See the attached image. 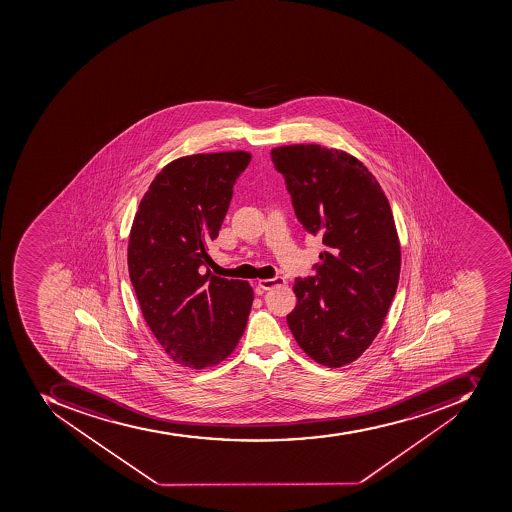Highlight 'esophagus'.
Wrapping results in <instances>:
<instances>
[{"label": "esophagus", "instance_id": "1", "mask_svg": "<svg viewBox=\"0 0 512 512\" xmlns=\"http://www.w3.org/2000/svg\"><path fill=\"white\" fill-rule=\"evenodd\" d=\"M278 285H285V278H262V280H259L258 282V286L261 288V290H270V288H274V286Z\"/></svg>", "mask_w": 512, "mask_h": 512}]
</instances>
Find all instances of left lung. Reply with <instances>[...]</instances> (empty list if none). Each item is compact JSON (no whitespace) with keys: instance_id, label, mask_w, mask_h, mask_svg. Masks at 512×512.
I'll use <instances>...</instances> for the list:
<instances>
[{"instance_id":"1","label":"left lung","mask_w":512,"mask_h":512,"mask_svg":"<svg viewBox=\"0 0 512 512\" xmlns=\"http://www.w3.org/2000/svg\"><path fill=\"white\" fill-rule=\"evenodd\" d=\"M270 155L296 218L325 245L314 277L296 278L298 304L286 322L310 359L349 365L378 336L399 285L391 205L367 166L343 150L293 144Z\"/></svg>"}]
</instances>
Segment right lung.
I'll return each mask as SVG.
<instances>
[{
  "label": "right lung",
  "instance_id": "right-lung-1",
  "mask_svg": "<svg viewBox=\"0 0 512 512\" xmlns=\"http://www.w3.org/2000/svg\"><path fill=\"white\" fill-rule=\"evenodd\" d=\"M251 153H197L171 161L142 197L129 234V278L144 320L181 367L202 370L229 357L246 328L253 288L211 275L234 184Z\"/></svg>",
  "mask_w": 512,
  "mask_h": 512
}]
</instances>
